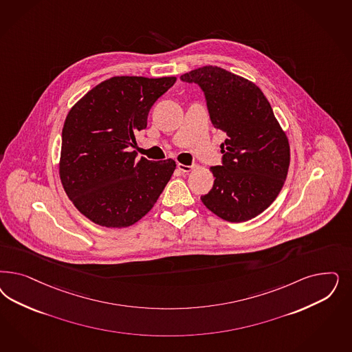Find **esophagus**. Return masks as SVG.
Returning <instances> with one entry per match:
<instances>
[{"mask_svg": "<svg viewBox=\"0 0 352 352\" xmlns=\"http://www.w3.org/2000/svg\"><path fill=\"white\" fill-rule=\"evenodd\" d=\"M177 168L182 170V172H184V173H188V172H190V170H194V166L193 164H192V166H185V164L179 163V164H177Z\"/></svg>", "mask_w": 352, "mask_h": 352, "instance_id": "1", "label": "esophagus"}]
</instances>
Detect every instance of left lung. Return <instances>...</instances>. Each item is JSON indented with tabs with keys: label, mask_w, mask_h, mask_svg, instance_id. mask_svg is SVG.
<instances>
[{
	"label": "left lung",
	"mask_w": 352,
	"mask_h": 352,
	"mask_svg": "<svg viewBox=\"0 0 352 352\" xmlns=\"http://www.w3.org/2000/svg\"><path fill=\"white\" fill-rule=\"evenodd\" d=\"M180 79L202 89L211 123L228 136L220 145L221 166L210 168L214 186L201 199L227 221H248L283 189L290 163L287 137L271 103L249 80L215 66L197 68Z\"/></svg>",
	"instance_id": "left-lung-1"
}]
</instances>
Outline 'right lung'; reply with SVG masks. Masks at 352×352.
<instances>
[{"label":"right lung","mask_w":352,"mask_h":352,"mask_svg":"<svg viewBox=\"0 0 352 352\" xmlns=\"http://www.w3.org/2000/svg\"><path fill=\"white\" fill-rule=\"evenodd\" d=\"M176 78L115 76L88 91L62 131L59 176L84 216L106 228L129 227L146 215L176 168L172 159H137L131 148L151 106Z\"/></svg>","instance_id":"add662e5"}]
</instances>
